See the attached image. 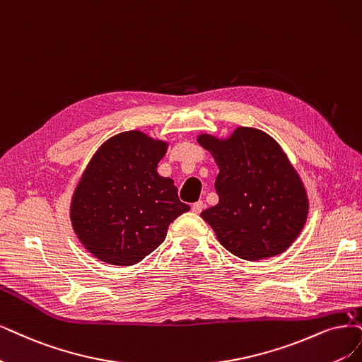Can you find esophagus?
Listing matches in <instances>:
<instances>
[{
    "mask_svg": "<svg viewBox=\"0 0 362 362\" xmlns=\"http://www.w3.org/2000/svg\"><path fill=\"white\" fill-rule=\"evenodd\" d=\"M203 209H204V203L203 202H197V203L192 204V211L197 213V215H198V213H202Z\"/></svg>",
    "mask_w": 362,
    "mask_h": 362,
    "instance_id": "obj_1",
    "label": "esophagus"
}]
</instances>
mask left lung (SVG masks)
<instances>
[{
  "mask_svg": "<svg viewBox=\"0 0 362 362\" xmlns=\"http://www.w3.org/2000/svg\"><path fill=\"white\" fill-rule=\"evenodd\" d=\"M197 140L219 167V203L202 218L221 245L246 261L284 253L303 230L309 199L282 147L269 134L247 127L223 140L210 134Z\"/></svg>",
  "mask_w": 362,
  "mask_h": 362,
  "instance_id": "left-lung-1",
  "label": "left lung"
}]
</instances>
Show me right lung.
Listing matches in <instances>:
<instances>
[{"mask_svg": "<svg viewBox=\"0 0 362 362\" xmlns=\"http://www.w3.org/2000/svg\"><path fill=\"white\" fill-rule=\"evenodd\" d=\"M168 143L141 131L104 141L85 168L71 198L73 230L103 262L134 265L165 240L168 225L191 207L182 203L158 163Z\"/></svg>", "mask_w": 362, "mask_h": 362, "instance_id": "add662e5", "label": "right lung"}]
</instances>
